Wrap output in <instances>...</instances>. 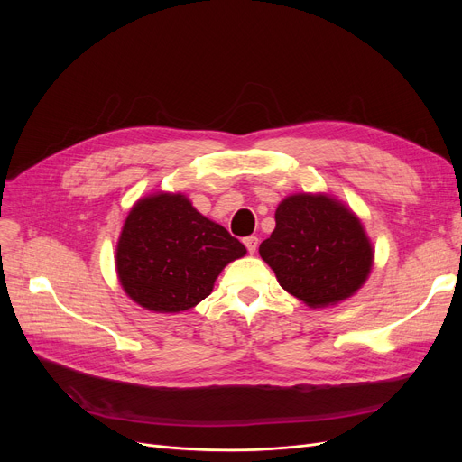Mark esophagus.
<instances>
[{
  "mask_svg": "<svg viewBox=\"0 0 462 462\" xmlns=\"http://www.w3.org/2000/svg\"><path fill=\"white\" fill-rule=\"evenodd\" d=\"M244 244H245L247 251H249L251 254H254V251H256V247H258V237H256V236H249V237L244 239Z\"/></svg>",
  "mask_w": 462,
  "mask_h": 462,
  "instance_id": "obj_1",
  "label": "esophagus"
}]
</instances>
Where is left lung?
<instances>
[{
  "label": "left lung",
  "instance_id": "1",
  "mask_svg": "<svg viewBox=\"0 0 462 462\" xmlns=\"http://www.w3.org/2000/svg\"><path fill=\"white\" fill-rule=\"evenodd\" d=\"M258 251L286 292L310 307L352 296L373 265V249L357 217L324 194L282 200L275 230Z\"/></svg>",
  "mask_w": 462,
  "mask_h": 462
}]
</instances>
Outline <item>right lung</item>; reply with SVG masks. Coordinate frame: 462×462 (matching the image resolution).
Wrapping results in <instances>:
<instances>
[{
  "mask_svg": "<svg viewBox=\"0 0 462 462\" xmlns=\"http://www.w3.org/2000/svg\"><path fill=\"white\" fill-rule=\"evenodd\" d=\"M247 253L239 239L197 209L183 194H153L129 213L116 265L131 300L157 312L199 305L225 265Z\"/></svg>",
  "mask_w": 462,
  "mask_h": 462,
  "instance_id": "obj_1",
  "label": "right lung"
}]
</instances>
